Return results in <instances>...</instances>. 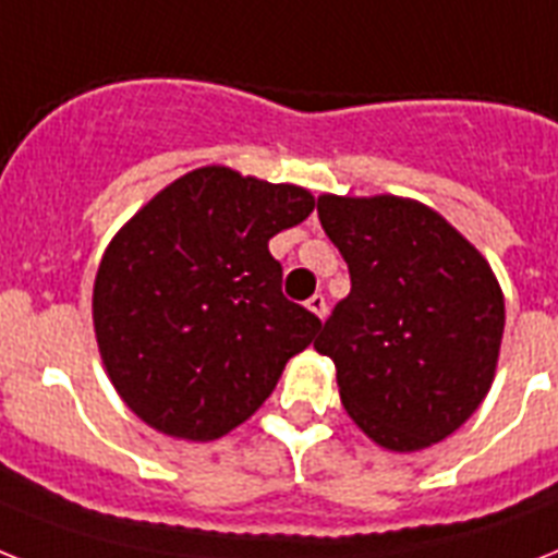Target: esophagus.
Returning <instances> with one entry per match:
<instances>
[{
  "label": "esophagus",
  "instance_id": "obj_1",
  "mask_svg": "<svg viewBox=\"0 0 558 558\" xmlns=\"http://www.w3.org/2000/svg\"><path fill=\"white\" fill-rule=\"evenodd\" d=\"M306 310L315 312V315L324 320L326 318V298H324V294H312L310 301H306Z\"/></svg>",
  "mask_w": 558,
  "mask_h": 558
}]
</instances>
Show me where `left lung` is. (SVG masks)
I'll use <instances>...</instances> for the list:
<instances>
[{
    "mask_svg": "<svg viewBox=\"0 0 558 558\" xmlns=\"http://www.w3.org/2000/svg\"><path fill=\"white\" fill-rule=\"evenodd\" d=\"M352 289L315 350L338 369L341 404L375 444L424 450L490 392L505 294L482 252L418 201L318 197Z\"/></svg>",
    "mask_w": 558,
    "mask_h": 558,
    "instance_id": "left-lung-1",
    "label": "left lung"
}]
</instances>
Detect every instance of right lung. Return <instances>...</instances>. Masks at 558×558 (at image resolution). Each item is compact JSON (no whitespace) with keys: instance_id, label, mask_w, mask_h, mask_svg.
Returning a JSON list of instances; mask_svg holds the SVG:
<instances>
[{"instance_id":"1","label":"right lung","mask_w":558,"mask_h":558,"mask_svg":"<svg viewBox=\"0 0 558 558\" xmlns=\"http://www.w3.org/2000/svg\"><path fill=\"white\" fill-rule=\"evenodd\" d=\"M312 208L301 185L206 166L154 194L108 243L94 332L108 378L148 427L215 441L310 347L320 320L283 298L269 240Z\"/></svg>"}]
</instances>
